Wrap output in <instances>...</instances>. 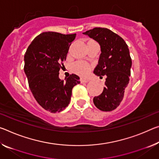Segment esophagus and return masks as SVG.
<instances>
[{"mask_svg": "<svg viewBox=\"0 0 159 159\" xmlns=\"http://www.w3.org/2000/svg\"><path fill=\"white\" fill-rule=\"evenodd\" d=\"M80 83H87L89 81V79H80Z\"/></svg>", "mask_w": 159, "mask_h": 159, "instance_id": "esophagus-1", "label": "esophagus"}]
</instances>
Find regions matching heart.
<instances>
[{"label":"heart","instance_id":"1","mask_svg":"<svg viewBox=\"0 0 159 159\" xmlns=\"http://www.w3.org/2000/svg\"><path fill=\"white\" fill-rule=\"evenodd\" d=\"M74 70L77 74L85 76L90 70V66L86 62L78 61L74 65Z\"/></svg>","mask_w":159,"mask_h":159}]
</instances>
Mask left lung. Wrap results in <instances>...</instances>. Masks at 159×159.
<instances>
[{
	"mask_svg": "<svg viewBox=\"0 0 159 159\" xmlns=\"http://www.w3.org/2000/svg\"><path fill=\"white\" fill-rule=\"evenodd\" d=\"M84 34L97 41L101 54L93 73L106 75L102 93L93 98L94 105L102 111H112L119 106L129 81L132 59L125 40L111 30L95 27Z\"/></svg>",
	"mask_w": 159,
	"mask_h": 159,
	"instance_id": "1",
	"label": "left lung"
}]
</instances>
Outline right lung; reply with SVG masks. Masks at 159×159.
I'll return each mask as SVG.
<instances>
[{
  "instance_id": "1",
  "label": "right lung",
  "mask_w": 159,
  "mask_h": 159,
  "mask_svg": "<svg viewBox=\"0 0 159 159\" xmlns=\"http://www.w3.org/2000/svg\"><path fill=\"white\" fill-rule=\"evenodd\" d=\"M75 35L42 32L25 52L24 70L30 90L40 106L50 112L64 110L69 104L72 89L80 84L79 77L75 74H70L66 82L59 78Z\"/></svg>"
}]
</instances>
